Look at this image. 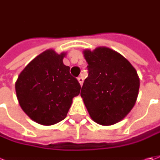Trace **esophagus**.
Returning a JSON list of instances; mask_svg holds the SVG:
<instances>
[{"label": "esophagus", "instance_id": "1", "mask_svg": "<svg viewBox=\"0 0 160 160\" xmlns=\"http://www.w3.org/2000/svg\"><path fill=\"white\" fill-rule=\"evenodd\" d=\"M78 82H79V83L82 85V82H83V78H82V77H79V78H78Z\"/></svg>", "mask_w": 160, "mask_h": 160}]
</instances>
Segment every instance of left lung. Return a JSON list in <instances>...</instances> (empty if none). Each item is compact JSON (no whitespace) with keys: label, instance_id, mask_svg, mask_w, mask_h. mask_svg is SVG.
<instances>
[{"label":"left lung","instance_id":"left-lung-1","mask_svg":"<svg viewBox=\"0 0 160 160\" xmlns=\"http://www.w3.org/2000/svg\"><path fill=\"white\" fill-rule=\"evenodd\" d=\"M83 55L88 63V77L81 97L95 122L109 126L121 122L137 101L140 81L137 70L126 58L105 47Z\"/></svg>","mask_w":160,"mask_h":160}]
</instances>
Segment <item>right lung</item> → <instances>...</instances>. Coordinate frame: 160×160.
I'll return each instance as SVG.
<instances>
[{
    "instance_id": "add662e5",
    "label": "right lung",
    "mask_w": 160,
    "mask_h": 160,
    "mask_svg": "<svg viewBox=\"0 0 160 160\" xmlns=\"http://www.w3.org/2000/svg\"><path fill=\"white\" fill-rule=\"evenodd\" d=\"M65 52L48 49L34 58L16 82L18 102L34 122L49 126L65 119L81 85L63 64Z\"/></svg>"
}]
</instances>
